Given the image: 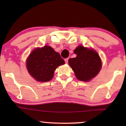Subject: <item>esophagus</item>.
Here are the masks:
<instances>
[{
  "label": "esophagus",
  "mask_w": 126,
  "mask_h": 126,
  "mask_svg": "<svg viewBox=\"0 0 126 126\" xmlns=\"http://www.w3.org/2000/svg\"><path fill=\"white\" fill-rule=\"evenodd\" d=\"M68 60H69V58H67V59H64V61L66 62V63H68Z\"/></svg>",
  "instance_id": "1"
}]
</instances>
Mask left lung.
Returning a JSON list of instances; mask_svg holds the SVG:
<instances>
[{"label":"left lung","mask_w":126,"mask_h":126,"mask_svg":"<svg viewBox=\"0 0 126 126\" xmlns=\"http://www.w3.org/2000/svg\"><path fill=\"white\" fill-rule=\"evenodd\" d=\"M77 55L69 60V64L79 80L89 81L101 70V61L99 56L94 50L79 46L74 50Z\"/></svg>","instance_id":"left-lung-1"}]
</instances>
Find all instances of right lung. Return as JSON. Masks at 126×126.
<instances>
[{
  "label": "right lung",
  "instance_id": "add662e5",
  "mask_svg": "<svg viewBox=\"0 0 126 126\" xmlns=\"http://www.w3.org/2000/svg\"><path fill=\"white\" fill-rule=\"evenodd\" d=\"M64 63L59 53L46 46L32 51L27 60V67L29 73L35 80L48 82L53 78L56 68Z\"/></svg>",
  "mask_w": 126,
  "mask_h": 126
}]
</instances>
